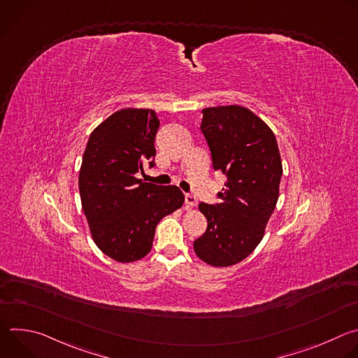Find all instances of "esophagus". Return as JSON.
Wrapping results in <instances>:
<instances>
[{
	"instance_id": "esophagus-1",
	"label": "esophagus",
	"mask_w": 358,
	"mask_h": 358,
	"mask_svg": "<svg viewBox=\"0 0 358 358\" xmlns=\"http://www.w3.org/2000/svg\"><path fill=\"white\" fill-rule=\"evenodd\" d=\"M195 206H196V198H195V195L187 194V195H185V208L188 210V208H192V207H195Z\"/></svg>"
}]
</instances>
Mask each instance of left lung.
I'll return each instance as SVG.
<instances>
[{
  "mask_svg": "<svg viewBox=\"0 0 358 358\" xmlns=\"http://www.w3.org/2000/svg\"><path fill=\"white\" fill-rule=\"evenodd\" d=\"M201 131L215 171L227 176L220 202L199 203L208 227L194 241L196 257L213 266L243 261L264 238L276 207L282 160L269 126L242 106L202 110Z\"/></svg>",
  "mask_w": 358,
  "mask_h": 358,
  "instance_id": "left-lung-1",
  "label": "left lung"
}]
</instances>
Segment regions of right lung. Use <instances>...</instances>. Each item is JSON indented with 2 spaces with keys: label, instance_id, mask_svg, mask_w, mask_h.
<instances>
[{
  "label": "right lung",
  "instance_id": "obj_1",
  "mask_svg": "<svg viewBox=\"0 0 358 358\" xmlns=\"http://www.w3.org/2000/svg\"><path fill=\"white\" fill-rule=\"evenodd\" d=\"M159 126L155 110H119L92 131L83 152L79 192L85 217L97 248L122 264L144 258L160 220L184 202L178 187L136 177L144 164L156 166Z\"/></svg>",
  "mask_w": 358,
  "mask_h": 358
}]
</instances>
